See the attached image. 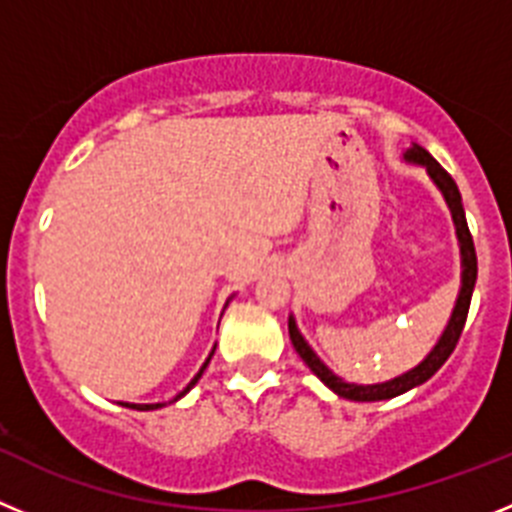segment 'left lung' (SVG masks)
<instances>
[{"instance_id":"8db88e82","label":"left lung","mask_w":512,"mask_h":512,"mask_svg":"<svg viewBox=\"0 0 512 512\" xmlns=\"http://www.w3.org/2000/svg\"><path fill=\"white\" fill-rule=\"evenodd\" d=\"M408 161L413 164H420L428 169L433 182L438 184V189L443 192L446 202L451 207V215H454V225H456V235H459V243H461V292H459V300H456L454 307V315H451L449 325L443 330L441 341L436 343L431 354L425 356V361H420L415 369H410L408 374H402V377L390 379V382L384 384H348L343 382L341 377L330 372L328 366L318 359V356L312 354V348L307 346L305 338L300 336V330H297L295 320L289 318V338H292V346L295 351L300 354V359L305 361L307 366L312 369V374H318L320 382H325L333 392H338L341 397L346 400H356V402H377V400H390V397L402 395V392L413 390L418 384L428 382L433 374L446 364L451 354H454L456 343L461 338V330H464V323H467V312H469V302H472V292H474V282H477V251H474V241H472V233H469V225H467V215H464V205H461V194L456 182L451 179V174L438 164L436 158L431 153L425 151V148L413 146L408 153H405Z\"/></svg>"}]
</instances>
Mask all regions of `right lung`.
Returning <instances> with one entry per match:
<instances>
[{
    "instance_id": "obj_1",
    "label": "right lung",
    "mask_w": 512,
    "mask_h": 512,
    "mask_svg": "<svg viewBox=\"0 0 512 512\" xmlns=\"http://www.w3.org/2000/svg\"><path fill=\"white\" fill-rule=\"evenodd\" d=\"M212 354H215V351H212ZM212 354H210V359H212ZM210 359H207V361H205V366H202L200 372H197V377H194L192 382H189L187 387H184V392H179V395L174 397V402L179 400V397H184V395H187L189 390H192L194 384H197V379H200V377H202V372H205V369H207V364H210ZM122 405H125V408H135V410H156V408H164V405H161V402H156V405H128V402H122Z\"/></svg>"
}]
</instances>
